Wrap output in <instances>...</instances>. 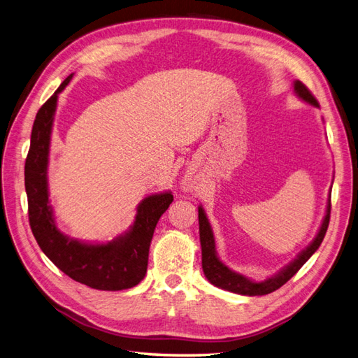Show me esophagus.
Listing matches in <instances>:
<instances>
[{
	"instance_id": "34e87169",
	"label": "esophagus",
	"mask_w": 358,
	"mask_h": 358,
	"mask_svg": "<svg viewBox=\"0 0 358 358\" xmlns=\"http://www.w3.org/2000/svg\"><path fill=\"white\" fill-rule=\"evenodd\" d=\"M187 188H188V187H187Z\"/></svg>"
}]
</instances>
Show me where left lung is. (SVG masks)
<instances>
[{
    "instance_id": "8db88e82",
    "label": "left lung",
    "mask_w": 358,
    "mask_h": 358,
    "mask_svg": "<svg viewBox=\"0 0 358 358\" xmlns=\"http://www.w3.org/2000/svg\"><path fill=\"white\" fill-rule=\"evenodd\" d=\"M294 90L303 101L315 105V107H320V103H317L312 92L308 90L301 81L294 83ZM330 210H331V203H330V200H328L327 214L324 217L320 231H317L316 238L312 241V244L308 245L304 251H301L294 262H291L286 268H283L275 277L268 278V280H265V282H251V280H248L247 277L231 271V269H229L218 259V256L215 253V241H214V235H212V229H210L209 221L205 215V210H203L200 206L199 208V226H200L199 229H200L203 273H205L206 278L212 285L224 289V291H230V292L241 294V295H248V296L271 294V292L277 291L278 287H282L287 282V280H291L298 273V269L301 268L308 259H310V256L317 248H320L322 239L327 234L328 223H330Z\"/></svg>"
}]
</instances>
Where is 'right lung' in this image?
<instances>
[{
	"mask_svg": "<svg viewBox=\"0 0 358 358\" xmlns=\"http://www.w3.org/2000/svg\"><path fill=\"white\" fill-rule=\"evenodd\" d=\"M71 80L72 75L36 114L30 150L25 159L28 220L38 247L66 275L99 291H122L138 285L146 275L153 231L173 196L171 192H161L144 199L129 231L108 244H84L67 238L57 229L48 199L46 170L57 99Z\"/></svg>",
	"mask_w": 358,
	"mask_h": 358,
	"instance_id": "1",
	"label": "right lung"
}]
</instances>
